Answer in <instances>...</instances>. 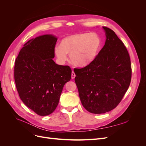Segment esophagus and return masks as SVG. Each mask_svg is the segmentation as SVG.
<instances>
[{
	"instance_id": "34e87169",
	"label": "esophagus",
	"mask_w": 146,
	"mask_h": 146,
	"mask_svg": "<svg viewBox=\"0 0 146 146\" xmlns=\"http://www.w3.org/2000/svg\"><path fill=\"white\" fill-rule=\"evenodd\" d=\"M75 77H76V74H75V73H74V71H72V74H71V78L73 79V78H74Z\"/></svg>"
}]
</instances>
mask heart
I'll list each match as a JSON object with an SVG mask.
<instances>
[{
    "label": "heart",
    "mask_w": 146,
    "mask_h": 146,
    "mask_svg": "<svg viewBox=\"0 0 146 146\" xmlns=\"http://www.w3.org/2000/svg\"><path fill=\"white\" fill-rule=\"evenodd\" d=\"M102 39L96 33H78L61 39L60 45L54 48V54L58 62L64 63L69 54L71 63L78 67L90 64L98 56L102 46Z\"/></svg>",
    "instance_id": "obj_1"
}]
</instances>
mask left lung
<instances>
[{"label": "left lung", "instance_id": "8db88e82", "mask_svg": "<svg viewBox=\"0 0 146 146\" xmlns=\"http://www.w3.org/2000/svg\"><path fill=\"white\" fill-rule=\"evenodd\" d=\"M105 45L94 60L74 69L81 102L88 111L105 113L115 108L129 88L131 77L130 56L114 31L103 27Z\"/></svg>", "mask_w": 146, "mask_h": 146}]
</instances>
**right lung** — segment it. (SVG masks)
<instances>
[{
	"instance_id": "obj_1",
	"label": "right lung",
	"mask_w": 146,
	"mask_h": 146,
	"mask_svg": "<svg viewBox=\"0 0 146 146\" xmlns=\"http://www.w3.org/2000/svg\"><path fill=\"white\" fill-rule=\"evenodd\" d=\"M57 38L44 35L31 39L16 59L15 81L24 104L39 116L55 111L65 83L71 78L68 66L55 63Z\"/></svg>"
}]
</instances>
